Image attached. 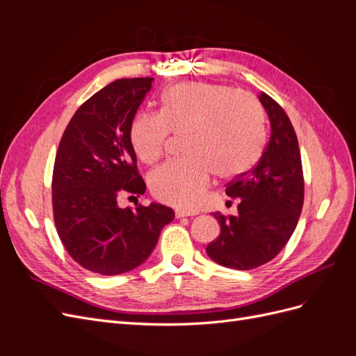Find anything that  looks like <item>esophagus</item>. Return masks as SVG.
<instances>
[{
    "instance_id": "obj_1",
    "label": "esophagus",
    "mask_w": 356,
    "mask_h": 356,
    "mask_svg": "<svg viewBox=\"0 0 356 356\" xmlns=\"http://www.w3.org/2000/svg\"><path fill=\"white\" fill-rule=\"evenodd\" d=\"M191 215H196V212H190V211H181V209H177V211H175V217H177V218L191 217Z\"/></svg>"
}]
</instances>
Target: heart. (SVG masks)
<instances>
[{"instance_id": "obj_1", "label": "heart", "mask_w": 356, "mask_h": 356, "mask_svg": "<svg viewBox=\"0 0 356 356\" xmlns=\"http://www.w3.org/2000/svg\"><path fill=\"white\" fill-rule=\"evenodd\" d=\"M186 134L182 153L154 169L148 187L154 197L182 209L195 208L211 174L233 178L250 170L260 157L264 110L255 96L211 81H181L161 95L159 114L139 113L131 124L136 156L154 163L163 154L168 135Z\"/></svg>"}]
</instances>
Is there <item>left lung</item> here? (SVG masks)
Returning a JSON list of instances; mask_svg holds the SVG:
<instances>
[{"label":"left lung","instance_id":"1","mask_svg":"<svg viewBox=\"0 0 356 356\" xmlns=\"http://www.w3.org/2000/svg\"><path fill=\"white\" fill-rule=\"evenodd\" d=\"M258 99L270 120V141L260 161L230 181L225 195L239 199L238 215L213 212L221 233L207 246L211 260L251 270L282 251L294 233L305 200L297 135L284 108L264 92Z\"/></svg>","mask_w":356,"mask_h":356}]
</instances>
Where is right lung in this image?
Listing matches in <instances>:
<instances>
[{"label": "right lung", "mask_w": 356, "mask_h": 356, "mask_svg": "<svg viewBox=\"0 0 356 356\" xmlns=\"http://www.w3.org/2000/svg\"><path fill=\"white\" fill-rule=\"evenodd\" d=\"M154 79H120L75 111L62 135L51 179L53 218L68 254L93 273L114 276L141 266L174 209L149 203L120 208L123 193L144 195L131 124Z\"/></svg>", "instance_id": "right-lung-1"}]
</instances>
